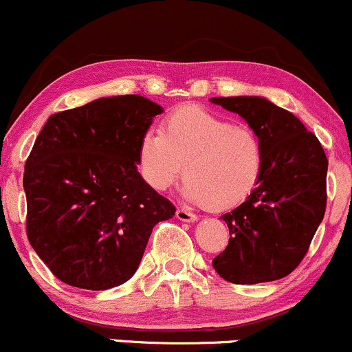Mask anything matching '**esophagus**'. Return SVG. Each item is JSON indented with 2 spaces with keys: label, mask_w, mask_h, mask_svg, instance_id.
<instances>
[{
  "label": "esophagus",
  "mask_w": 352,
  "mask_h": 352,
  "mask_svg": "<svg viewBox=\"0 0 352 352\" xmlns=\"http://www.w3.org/2000/svg\"><path fill=\"white\" fill-rule=\"evenodd\" d=\"M175 215L179 220L182 221H195L197 220V215L195 213H192L190 210H185V208H179L175 212Z\"/></svg>",
  "instance_id": "obj_1"
}]
</instances>
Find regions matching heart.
Masks as SVG:
<instances>
[{"label": "heart", "mask_w": 352, "mask_h": 352, "mask_svg": "<svg viewBox=\"0 0 352 352\" xmlns=\"http://www.w3.org/2000/svg\"><path fill=\"white\" fill-rule=\"evenodd\" d=\"M137 167L157 192L170 188L184 170L185 199L228 210L243 204L260 185L265 144L250 125L190 104L168 112L160 132H144Z\"/></svg>", "instance_id": "1"}]
</instances>
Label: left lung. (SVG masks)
<instances>
[{
    "instance_id": "1",
    "label": "left lung",
    "mask_w": 352,
    "mask_h": 352,
    "mask_svg": "<svg viewBox=\"0 0 352 352\" xmlns=\"http://www.w3.org/2000/svg\"><path fill=\"white\" fill-rule=\"evenodd\" d=\"M261 135L265 170L243 204L221 215L227 248L212 265L223 280L254 285L298 268L326 212L328 159L318 137L286 109L263 98H213Z\"/></svg>"
}]
</instances>
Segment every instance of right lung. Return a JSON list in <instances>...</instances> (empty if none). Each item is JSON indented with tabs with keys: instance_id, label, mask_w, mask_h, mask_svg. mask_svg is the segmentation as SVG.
I'll return each instance as SVG.
<instances>
[{
	"instance_id": "obj_1",
	"label": "right lung",
	"mask_w": 352,
	"mask_h": 352,
	"mask_svg": "<svg viewBox=\"0 0 352 352\" xmlns=\"http://www.w3.org/2000/svg\"><path fill=\"white\" fill-rule=\"evenodd\" d=\"M162 107L102 98L52 114L24 165L26 233L56 278L82 289L131 280L152 228L175 215L137 172V147Z\"/></svg>"
}]
</instances>
